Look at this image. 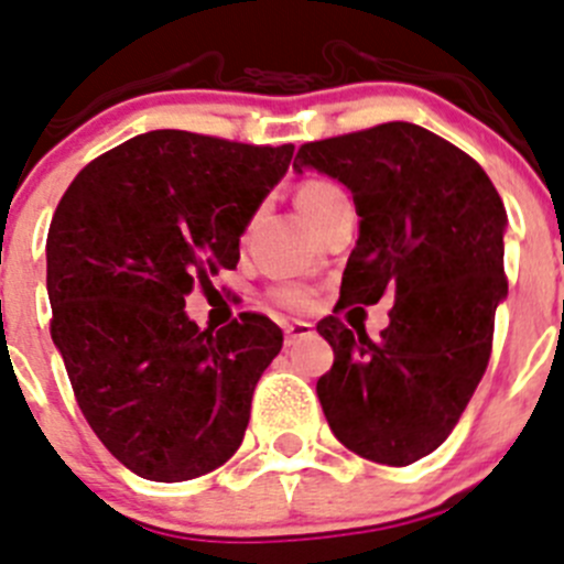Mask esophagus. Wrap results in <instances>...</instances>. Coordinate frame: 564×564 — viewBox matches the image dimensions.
Returning a JSON list of instances; mask_svg holds the SVG:
<instances>
[{"label":"esophagus","instance_id":"esophagus-1","mask_svg":"<svg viewBox=\"0 0 564 564\" xmlns=\"http://www.w3.org/2000/svg\"><path fill=\"white\" fill-rule=\"evenodd\" d=\"M283 334H286V345H294V341L312 336L314 334V325L312 323H303V319H294V323L283 325Z\"/></svg>","mask_w":564,"mask_h":564}]
</instances>
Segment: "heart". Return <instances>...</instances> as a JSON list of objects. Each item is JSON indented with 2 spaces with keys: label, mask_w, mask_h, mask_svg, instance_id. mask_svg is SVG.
Here are the masks:
<instances>
[{
  "label": "heart",
  "mask_w": 564,
  "mask_h": 564,
  "mask_svg": "<svg viewBox=\"0 0 564 564\" xmlns=\"http://www.w3.org/2000/svg\"><path fill=\"white\" fill-rule=\"evenodd\" d=\"M336 194H341L339 186H334V183L328 181H306L303 186L297 188V208L303 210V217H312L314 210L323 208L328 199H334ZM278 303H283V306L289 308H306L308 303H312V294L306 292V289L300 286H283L275 292Z\"/></svg>",
  "instance_id": "1"
}]
</instances>
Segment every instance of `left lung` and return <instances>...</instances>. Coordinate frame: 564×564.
Listing matches in <instances>:
<instances>
[{
	"mask_svg": "<svg viewBox=\"0 0 564 564\" xmlns=\"http://www.w3.org/2000/svg\"><path fill=\"white\" fill-rule=\"evenodd\" d=\"M303 170L350 188L361 217L339 306L394 294L376 341L336 317L317 323L334 347L317 381L325 420L354 454L412 465L448 440L487 370L507 300V210L470 155L420 124L303 144L294 172Z\"/></svg>",
	"mask_w": 564,
	"mask_h": 564,
	"instance_id": "1",
	"label": "left lung"
}]
</instances>
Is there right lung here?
<instances>
[{"mask_svg": "<svg viewBox=\"0 0 564 564\" xmlns=\"http://www.w3.org/2000/svg\"><path fill=\"white\" fill-rule=\"evenodd\" d=\"M292 144L152 130L91 161L46 236L52 341L83 417L135 476L188 481L236 454L283 334L261 314L199 330L186 297L239 239Z\"/></svg>", "mask_w": 564, "mask_h": 564, "instance_id": "obj_1", "label": "right lung"}]
</instances>
